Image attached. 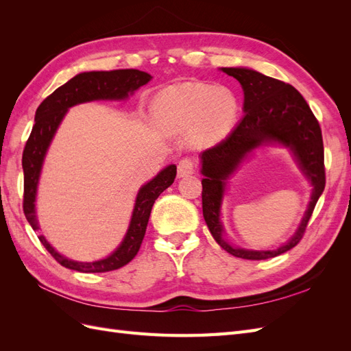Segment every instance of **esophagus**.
<instances>
[{"instance_id":"1","label":"esophagus","mask_w":351,"mask_h":351,"mask_svg":"<svg viewBox=\"0 0 351 351\" xmlns=\"http://www.w3.org/2000/svg\"><path fill=\"white\" fill-rule=\"evenodd\" d=\"M193 171H195V162H193L190 158H183L182 161L178 162L177 176H178L180 178H184V177L192 176Z\"/></svg>"}]
</instances>
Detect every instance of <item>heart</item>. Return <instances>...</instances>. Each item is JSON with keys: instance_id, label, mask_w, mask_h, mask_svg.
I'll return each mask as SVG.
<instances>
[{"instance_id": "1", "label": "heart", "mask_w": 351, "mask_h": 351, "mask_svg": "<svg viewBox=\"0 0 351 351\" xmlns=\"http://www.w3.org/2000/svg\"><path fill=\"white\" fill-rule=\"evenodd\" d=\"M240 104L230 88L184 82L156 95L154 111L162 129L171 133L190 130V141L206 147L224 137L234 125Z\"/></svg>"}]
</instances>
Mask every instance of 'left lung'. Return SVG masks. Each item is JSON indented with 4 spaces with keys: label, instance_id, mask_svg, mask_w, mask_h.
Masks as SVG:
<instances>
[{
    "label": "left lung",
    "instance_id": "1",
    "mask_svg": "<svg viewBox=\"0 0 351 351\" xmlns=\"http://www.w3.org/2000/svg\"><path fill=\"white\" fill-rule=\"evenodd\" d=\"M221 70L240 82L244 92V115L224 141L200 154V173L205 177L202 178L204 218L212 237L232 256L250 261L275 258L293 249L302 240L316 202L325 189L321 127L300 92L291 84L246 67H222ZM268 144H280L292 151L301 171L314 187L311 202L300 228L278 250L237 248L223 236L220 222V205L226 180L249 153Z\"/></svg>",
    "mask_w": 351,
    "mask_h": 351
}]
</instances>
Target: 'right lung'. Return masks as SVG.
Returning <instances> with one entry per match:
<instances>
[{
  "label": "right lung",
  "mask_w": 351,
  "mask_h": 351,
  "mask_svg": "<svg viewBox=\"0 0 351 351\" xmlns=\"http://www.w3.org/2000/svg\"><path fill=\"white\" fill-rule=\"evenodd\" d=\"M152 79L151 74L141 70L125 69L112 71H84L70 79L48 98L42 101L35 114V125L26 142L23 151V174L25 196L23 210L26 219L35 231L39 230L36 218V192L48 147L54 139L58 125L61 124L69 108L77 104L99 99H125ZM177 167L174 164L165 167L151 182L143 184L137 192L129 228L120 246L110 256L95 262H77L60 254L44 236H39L40 243L60 265L73 271L95 274L119 269L129 263L141 249L145 237L147 221L158 196L174 183Z\"/></svg>",
  "instance_id": "add662e5"
}]
</instances>
